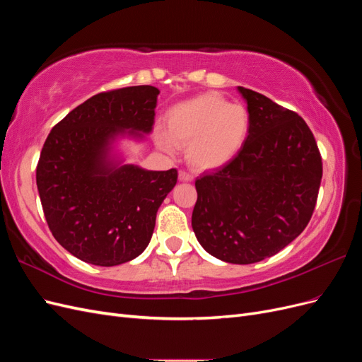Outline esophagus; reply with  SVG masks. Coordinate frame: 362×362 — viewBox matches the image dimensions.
<instances>
[{
	"label": "esophagus",
	"instance_id": "esophagus-1",
	"mask_svg": "<svg viewBox=\"0 0 362 362\" xmlns=\"http://www.w3.org/2000/svg\"><path fill=\"white\" fill-rule=\"evenodd\" d=\"M178 178H180V181H182V182H189V181H193V175L189 173V172H185V170H180Z\"/></svg>",
	"mask_w": 362,
	"mask_h": 362
}]
</instances>
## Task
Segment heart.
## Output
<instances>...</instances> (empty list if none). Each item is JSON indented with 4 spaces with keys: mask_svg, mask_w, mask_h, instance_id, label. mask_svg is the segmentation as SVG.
Listing matches in <instances>:
<instances>
[{
    "mask_svg": "<svg viewBox=\"0 0 362 362\" xmlns=\"http://www.w3.org/2000/svg\"><path fill=\"white\" fill-rule=\"evenodd\" d=\"M166 133L158 144L168 151L187 148V161L198 170H214L233 161L243 149L249 131V112L229 104L218 93H202L173 105L166 115Z\"/></svg>",
    "mask_w": 362,
    "mask_h": 362,
    "instance_id": "1",
    "label": "heart"
}]
</instances>
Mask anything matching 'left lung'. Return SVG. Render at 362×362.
<instances>
[{"mask_svg": "<svg viewBox=\"0 0 362 362\" xmlns=\"http://www.w3.org/2000/svg\"><path fill=\"white\" fill-rule=\"evenodd\" d=\"M238 92L250 116L247 140L226 166L196 180L192 226L210 255L252 264L278 254L308 225L323 168L298 113L245 87Z\"/></svg>", "mask_w": 362, "mask_h": 362, "instance_id": "1", "label": "left lung"}]
</instances>
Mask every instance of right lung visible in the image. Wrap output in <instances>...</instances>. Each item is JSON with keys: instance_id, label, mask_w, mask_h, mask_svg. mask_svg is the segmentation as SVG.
Returning a JSON list of instances; mask_svg holds the SVG:
<instances>
[{"instance_id": "1", "label": "right lung", "mask_w": 362, "mask_h": 362, "mask_svg": "<svg viewBox=\"0 0 362 362\" xmlns=\"http://www.w3.org/2000/svg\"><path fill=\"white\" fill-rule=\"evenodd\" d=\"M158 93L154 86L98 93L64 116L43 144L36 168L43 214L54 238L89 264L112 267L139 257L177 184V169L145 170L110 158L117 136L151 133Z\"/></svg>"}]
</instances>
